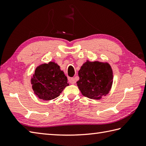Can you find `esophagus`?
<instances>
[{
    "mask_svg": "<svg viewBox=\"0 0 146 146\" xmlns=\"http://www.w3.org/2000/svg\"><path fill=\"white\" fill-rule=\"evenodd\" d=\"M68 80H69V82L71 83V84H75V79L74 78H70L69 79H68Z\"/></svg>",
    "mask_w": 146,
    "mask_h": 146,
    "instance_id": "1",
    "label": "esophagus"
}]
</instances>
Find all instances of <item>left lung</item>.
I'll return each mask as SVG.
<instances>
[{"label": "left lung", "instance_id": "8db88e82", "mask_svg": "<svg viewBox=\"0 0 146 146\" xmlns=\"http://www.w3.org/2000/svg\"><path fill=\"white\" fill-rule=\"evenodd\" d=\"M77 86L85 97L99 100L109 93L113 83V71L108 63L86 61L78 71Z\"/></svg>", "mask_w": 146, "mask_h": 146}]
</instances>
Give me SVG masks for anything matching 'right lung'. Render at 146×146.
<instances>
[{"label": "right lung", "mask_w": 146, "mask_h": 146, "mask_svg": "<svg viewBox=\"0 0 146 146\" xmlns=\"http://www.w3.org/2000/svg\"><path fill=\"white\" fill-rule=\"evenodd\" d=\"M31 82L35 95L43 100H50L60 96L69 85L67 77L54 62L40 64L36 68Z\"/></svg>", "instance_id": "right-lung-1"}]
</instances>
